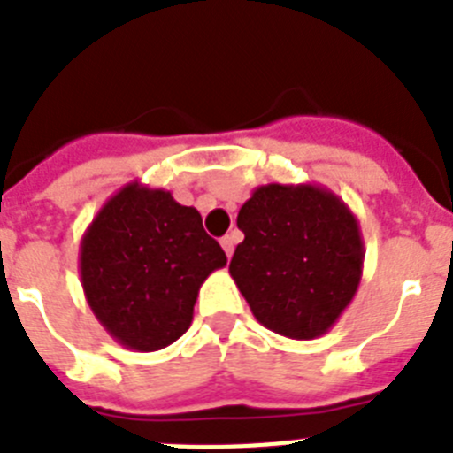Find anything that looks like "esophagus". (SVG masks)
I'll return each instance as SVG.
<instances>
[{
	"label": "esophagus",
	"instance_id": "obj_1",
	"mask_svg": "<svg viewBox=\"0 0 453 453\" xmlns=\"http://www.w3.org/2000/svg\"><path fill=\"white\" fill-rule=\"evenodd\" d=\"M219 245H222V250L226 251V256H229V258H231V254H234V250H235V238H234V234H226V235H224V238L219 240Z\"/></svg>",
	"mask_w": 453,
	"mask_h": 453
}]
</instances>
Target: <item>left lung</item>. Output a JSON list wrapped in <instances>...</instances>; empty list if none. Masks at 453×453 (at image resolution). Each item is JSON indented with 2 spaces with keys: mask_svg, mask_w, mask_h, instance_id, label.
Returning <instances> with one entry per match:
<instances>
[{
  "mask_svg": "<svg viewBox=\"0 0 453 453\" xmlns=\"http://www.w3.org/2000/svg\"><path fill=\"white\" fill-rule=\"evenodd\" d=\"M229 272L265 329L292 340L324 335L363 276V235L342 199L318 183H267L242 203Z\"/></svg>",
  "mask_w": 453,
  "mask_h": 453,
  "instance_id": "8db88e82",
  "label": "left lung"
}]
</instances>
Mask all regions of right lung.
<instances>
[{"mask_svg": "<svg viewBox=\"0 0 453 453\" xmlns=\"http://www.w3.org/2000/svg\"><path fill=\"white\" fill-rule=\"evenodd\" d=\"M226 265L197 208L131 181L99 208L79 247L86 302L127 349L158 351L192 322L199 288Z\"/></svg>", "mask_w": 453, "mask_h": 453, "instance_id": "obj_1", "label": "right lung"}]
</instances>
